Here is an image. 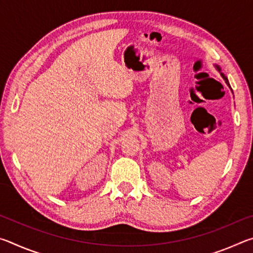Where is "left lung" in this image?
Segmentation results:
<instances>
[{"label": "left lung", "mask_w": 253, "mask_h": 253, "mask_svg": "<svg viewBox=\"0 0 253 253\" xmlns=\"http://www.w3.org/2000/svg\"><path fill=\"white\" fill-rule=\"evenodd\" d=\"M216 68H217V70H219L220 71V68H219V66H216ZM221 76L222 77H223V79L225 80V83H226V84H228L229 85V87H230V84H229V81H228V78H226V77L223 75V74H221Z\"/></svg>", "instance_id": "obj_1"}]
</instances>
